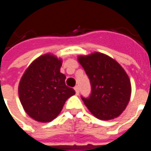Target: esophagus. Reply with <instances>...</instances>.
<instances>
[{
	"label": "esophagus",
	"instance_id": "esophagus-1",
	"mask_svg": "<svg viewBox=\"0 0 151 151\" xmlns=\"http://www.w3.org/2000/svg\"><path fill=\"white\" fill-rule=\"evenodd\" d=\"M74 89H75V91H76V94H79V93H80V89H79V87H78L77 86H76V87H75V88H74Z\"/></svg>",
	"mask_w": 151,
	"mask_h": 151
}]
</instances>
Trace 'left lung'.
Here are the masks:
<instances>
[{
	"label": "left lung",
	"instance_id": "1",
	"mask_svg": "<svg viewBox=\"0 0 151 151\" xmlns=\"http://www.w3.org/2000/svg\"><path fill=\"white\" fill-rule=\"evenodd\" d=\"M91 84V94L82 97L89 112L98 119L108 121L119 117L128 104L132 94L131 81L122 65L101 52L78 56Z\"/></svg>",
	"mask_w": 151,
	"mask_h": 151
}]
</instances>
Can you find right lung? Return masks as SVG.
<instances>
[{
	"instance_id": "obj_1",
	"label": "right lung",
	"mask_w": 151,
	"mask_h": 151,
	"mask_svg": "<svg viewBox=\"0 0 151 151\" xmlns=\"http://www.w3.org/2000/svg\"><path fill=\"white\" fill-rule=\"evenodd\" d=\"M62 59L46 53L32 62L19 81V98L25 113L39 122H49L59 115L65 101L74 95L61 73Z\"/></svg>"
}]
</instances>
